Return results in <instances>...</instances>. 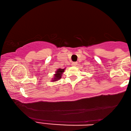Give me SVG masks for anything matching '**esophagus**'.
I'll return each mask as SVG.
<instances>
[{
  "label": "esophagus",
  "instance_id": "1",
  "mask_svg": "<svg viewBox=\"0 0 131 131\" xmlns=\"http://www.w3.org/2000/svg\"><path fill=\"white\" fill-rule=\"evenodd\" d=\"M77 65V62H73V63H72L73 66H76Z\"/></svg>",
  "mask_w": 131,
  "mask_h": 131
}]
</instances>
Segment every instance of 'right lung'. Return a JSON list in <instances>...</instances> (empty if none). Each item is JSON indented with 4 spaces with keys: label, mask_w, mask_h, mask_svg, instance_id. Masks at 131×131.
Returning a JSON list of instances; mask_svg holds the SVG:
<instances>
[{
    "label": "right lung",
    "mask_w": 131,
    "mask_h": 131,
    "mask_svg": "<svg viewBox=\"0 0 131 131\" xmlns=\"http://www.w3.org/2000/svg\"><path fill=\"white\" fill-rule=\"evenodd\" d=\"M65 69H57L55 72V74L54 75V77L52 78V82L57 81L61 78L62 74L63 72H64Z\"/></svg>",
    "instance_id": "add662e5"
}]
</instances>
